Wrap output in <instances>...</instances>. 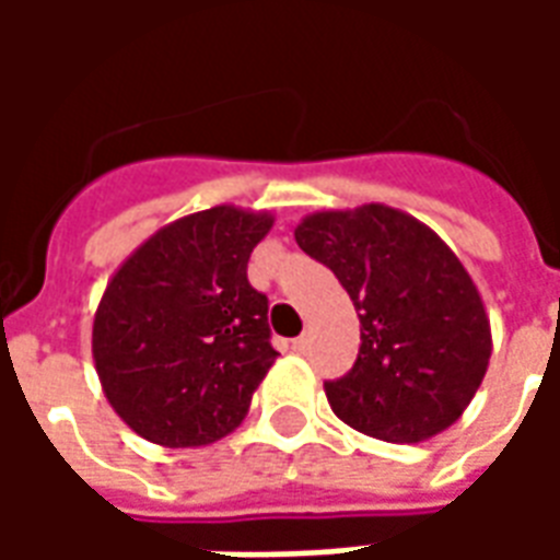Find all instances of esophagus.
Masks as SVG:
<instances>
[{
  "mask_svg": "<svg viewBox=\"0 0 560 560\" xmlns=\"http://www.w3.org/2000/svg\"><path fill=\"white\" fill-rule=\"evenodd\" d=\"M291 351L293 353H305L308 351V336H300V339L291 341Z\"/></svg>",
  "mask_w": 560,
  "mask_h": 560,
  "instance_id": "esophagus-1",
  "label": "esophagus"
}]
</instances>
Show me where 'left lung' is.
Instances as JSON below:
<instances>
[{"label": "left lung", "instance_id": "left-lung-1", "mask_svg": "<svg viewBox=\"0 0 560 560\" xmlns=\"http://www.w3.org/2000/svg\"><path fill=\"white\" fill-rule=\"evenodd\" d=\"M305 255L336 272L360 315V353L327 401L357 432L420 444L480 389L492 327L477 284L438 233L401 209H317L296 224Z\"/></svg>", "mask_w": 560, "mask_h": 560}]
</instances>
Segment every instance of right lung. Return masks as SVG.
<instances>
[{"label": "right lung", "mask_w": 560, "mask_h": 560, "mask_svg": "<svg viewBox=\"0 0 560 560\" xmlns=\"http://www.w3.org/2000/svg\"><path fill=\"white\" fill-rule=\"evenodd\" d=\"M269 212L200 209L164 224L119 264L92 320V360L110 408L152 444L231 434L279 353L248 257Z\"/></svg>", "instance_id": "obj_1"}]
</instances>
